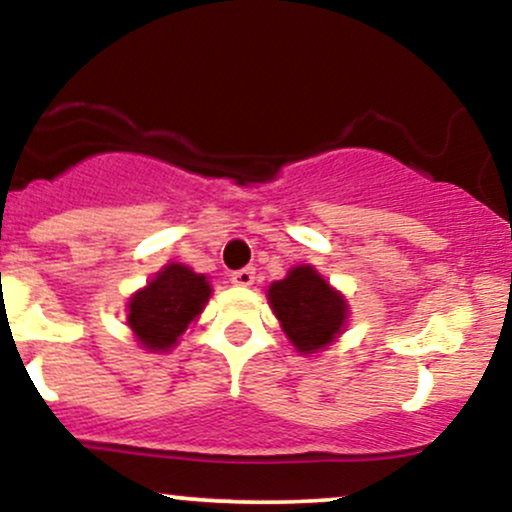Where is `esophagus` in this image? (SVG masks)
Here are the masks:
<instances>
[{"label": "esophagus", "instance_id": "esophagus-1", "mask_svg": "<svg viewBox=\"0 0 512 512\" xmlns=\"http://www.w3.org/2000/svg\"><path fill=\"white\" fill-rule=\"evenodd\" d=\"M231 281L236 286H252V281H255V269H252V267L238 269V272L231 274Z\"/></svg>", "mask_w": 512, "mask_h": 512}]
</instances>
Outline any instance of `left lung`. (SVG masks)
<instances>
[{"label":"left lung","mask_w":512,"mask_h":512,"mask_svg":"<svg viewBox=\"0 0 512 512\" xmlns=\"http://www.w3.org/2000/svg\"><path fill=\"white\" fill-rule=\"evenodd\" d=\"M267 296L281 330L301 354L330 346L349 317L342 293L334 291L310 264L293 267L286 279L274 281Z\"/></svg>","instance_id":"obj_1"}]
</instances>
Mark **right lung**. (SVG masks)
<instances>
[{
	"label": "right lung",
	"mask_w": 512,
	"mask_h": 512,
	"mask_svg": "<svg viewBox=\"0 0 512 512\" xmlns=\"http://www.w3.org/2000/svg\"><path fill=\"white\" fill-rule=\"evenodd\" d=\"M211 296L204 274L185 264H166L127 303V325L149 351H168L197 320Z\"/></svg>",
	"instance_id": "right-lung-1"
}]
</instances>
